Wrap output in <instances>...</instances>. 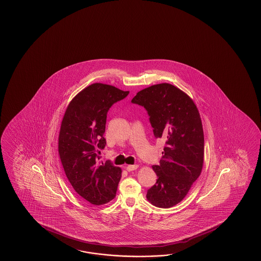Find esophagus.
I'll use <instances>...</instances> for the list:
<instances>
[{
  "label": "esophagus",
  "instance_id": "1",
  "mask_svg": "<svg viewBox=\"0 0 261 261\" xmlns=\"http://www.w3.org/2000/svg\"><path fill=\"white\" fill-rule=\"evenodd\" d=\"M137 168H138V165H128L126 167V170L128 172H133V171H135Z\"/></svg>",
  "mask_w": 261,
  "mask_h": 261
}]
</instances>
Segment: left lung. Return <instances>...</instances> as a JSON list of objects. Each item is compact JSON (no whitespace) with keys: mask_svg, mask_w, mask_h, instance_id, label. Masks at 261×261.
I'll list each match as a JSON object with an SVG mask.
<instances>
[{"mask_svg":"<svg viewBox=\"0 0 261 261\" xmlns=\"http://www.w3.org/2000/svg\"><path fill=\"white\" fill-rule=\"evenodd\" d=\"M132 102L144 106L155 138L165 142L160 165L152 166L156 183L146 198L156 207L176 205L202 170L204 135L199 110L189 95L168 83L139 91Z\"/></svg>","mask_w":261,"mask_h":261,"instance_id":"obj_1","label":"left lung"}]
</instances>
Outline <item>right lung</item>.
Segmentation results:
<instances>
[{
    "label": "right lung",
    "instance_id": "1",
    "mask_svg": "<svg viewBox=\"0 0 261 261\" xmlns=\"http://www.w3.org/2000/svg\"><path fill=\"white\" fill-rule=\"evenodd\" d=\"M128 94L110 85L92 84L71 100L61 121V164L75 192L94 205L107 203L117 194L121 169L111 161H99L98 154L106 147L107 112Z\"/></svg>",
    "mask_w": 261,
    "mask_h": 261
}]
</instances>
